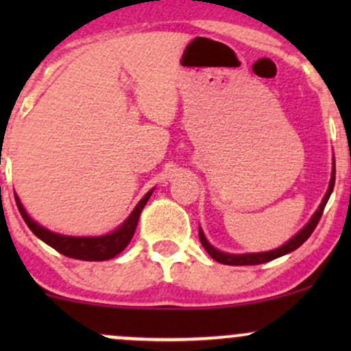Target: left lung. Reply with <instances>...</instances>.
Segmentation results:
<instances>
[{"instance_id":"left-lung-1","label":"left lung","mask_w":351,"mask_h":351,"mask_svg":"<svg viewBox=\"0 0 351 351\" xmlns=\"http://www.w3.org/2000/svg\"><path fill=\"white\" fill-rule=\"evenodd\" d=\"M333 186H335V162H333L332 178H330L328 189H327V193H325L324 199H322L320 206H318V209L315 211V215L312 216V219H310L308 223L305 224V226L302 228L300 231L297 232V234L293 236L291 241H287V243H285L284 245H280L279 249H274V251H269V252H252V254H228V252H221V251H217V249H215L211 244L208 243V239H206V237H204L203 231H201V228H199V241H201V244H203V247L206 249V252L213 257V259L217 261V263H221V264H226V265H256V264L269 263V261L277 259V257H280V256H285V254L295 251L297 247H300V245L308 239L310 234H312L313 229L317 228L318 221H320L322 215H324L325 204H327L330 195H332Z\"/></svg>"}]
</instances>
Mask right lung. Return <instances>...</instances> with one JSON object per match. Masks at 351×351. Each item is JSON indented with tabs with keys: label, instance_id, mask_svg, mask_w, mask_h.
<instances>
[{
	"label": "right lung",
	"instance_id": "add662e5",
	"mask_svg": "<svg viewBox=\"0 0 351 351\" xmlns=\"http://www.w3.org/2000/svg\"><path fill=\"white\" fill-rule=\"evenodd\" d=\"M153 189L147 193L140 203L136 204L134 211L130 213V216L123 221L122 226H119L114 232L106 236H94V237H75V236H62L56 234V232L49 231V229L39 226L34 219H31L27 216L26 209L23 208L21 201H19L18 196L16 198V204H18L19 213H21L24 223L27 224V228L34 232L39 239L44 241L47 245H51L52 249L64 254V256L72 257V259H80V261H107L115 257L117 254H120L127 247L128 243L134 237V232L136 229V224H138V217L142 209L147 204V201L150 199Z\"/></svg>",
	"mask_w": 351,
	"mask_h": 351
}]
</instances>
